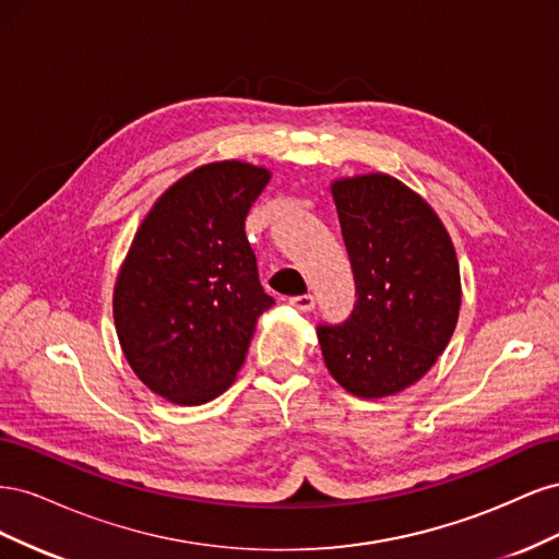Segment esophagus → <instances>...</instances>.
I'll return each mask as SVG.
<instances>
[{
	"label": "esophagus",
	"mask_w": 559,
	"mask_h": 559,
	"mask_svg": "<svg viewBox=\"0 0 559 559\" xmlns=\"http://www.w3.org/2000/svg\"><path fill=\"white\" fill-rule=\"evenodd\" d=\"M289 302H292V306H294L296 310H300V312H310V310H314V306H317V300H314L312 294L294 296V298H289Z\"/></svg>",
	"instance_id": "obj_1"
}]
</instances>
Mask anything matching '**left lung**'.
Returning a JSON list of instances; mask_svg holds the SVG:
<instances>
[{"mask_svg":"<svg viewBox=\"0 0 559 559\" xmlns=\"http://www.w3.org/2000/svg\"><path fill=\"white\" fill-rule=\"evenodd\" d=\"M357 302L317 335L331 376L361 399L396 394L443 354L462 306L460 263L443 224L386 175L333 183Z\"/></svg>","mask_w":559,"mask_h":559,"instance_id":"1","label":"left lung"}]
</instances>
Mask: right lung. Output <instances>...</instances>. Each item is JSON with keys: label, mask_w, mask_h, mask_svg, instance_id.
<instances>
[{"label": "right lung", "mask_w": 559, "mask_h": 559, "mask_svg": "<svg viewBox=\"0 0 559 559\" xmlns=\"http://www.w3.org/2000/svg\"><path fill=\"white\" fill-rule=\"evenodd\" d=\"M270 173L240 160L198 167L167 189L134 235L114 289V321L138 378L158 396L200 405L245 364L273 306L245 218Z\"/></svg>", "instance_id": "add662e5"}]
</instances>
